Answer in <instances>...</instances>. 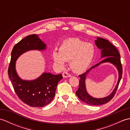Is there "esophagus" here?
<instances>
[{
    "label": "esophagus",
    "instance_id": "34e87169",
    "mask_svg": "<svg viewBox=\"0 0 130 130\" xmlns=\"http://www.w3.org/2000/svg\"><path fill=\"white\" fill-rule=\"evenodd\" d=\"M62 76L63 78H68V77H70L71 75L67 72H63L62 73Z\"/></svg>",
    "mask_w": 130,
    "mask_h": 130
}]
</instances>
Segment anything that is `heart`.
Wrapping results in <instances>:
<instances>
[{
	"label": "heart",
	"instance_id": "1",
	"mask_svg": "<svg viewBox=\"0 0 130 130\" xmlns=\"http://www.w3.org/2000/svg\"><path fill=\"white\" fill-rule=\"evenodd\" d=\"M95 52V47L92 43L75 38L63 41L59 47V52L54 51L52 56L55 62L61 67H65V61H70L72 70L80 73L89 67Z\"/></svg>",
	"mask_w": 130,
	"mask_h": 130
}]
</instances>
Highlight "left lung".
Returning <instances> with one entry per match:
<instances>
[{
	"label": "left lung",
	"mask_w": 130,
	"mask_h": 130,
	"mask_svg": "<svg viewBox=\"0 0 130 130\" xmlns=\"http://www.w3.org/2000/svg\"><path fill=\"white\" fill-rule=\"evenodd\" d=\"M95 44L96 47L100 50L101 59H103L97 64L93 66L89 69L86 72L79 75L80 78L79 80V88L76 92V94L80 100L84 103L89 105L99 106L106 104L109 102L113 98L118 88V85L122 75V67L121 63V56L118 50L116 47L109 42L108 40H107L101 37H96L95 40ZM109 62L113 64L117 68L119 73V79L115 89L109 95L103 98L97 99L91 96L87 93L85 85V80L86 76L90 71L99 65L103 63Z\"/></svg>",
	"instance_id": "8db88e82"
}]
</instances>
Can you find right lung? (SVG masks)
Masks as SVG:
<instances>
[{
	"instance_id": "right-lung-1",
	"label": "right lung",
	"mask_w": 130,
	"mask_h": 130,
	"mask_svg": "<svg viewBox=\"0 0 130 130\" xmlns=\"http://www.w3.org/2000/svg\"><path fill=\"white\" fill-rule=\"evenodd\" d=\"M46 46L37 35H29L17 43L11 53L8 76L19 99L31 107H42L50 103L54 98L57 84L62 79V75L61 74L54 75L43 73L36 79L23 80L17 73L15 62L25 52L31 50H45Z\"/></svg>"
}]
</instances>
